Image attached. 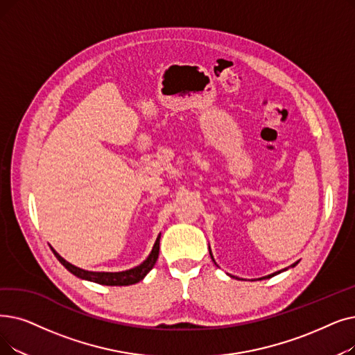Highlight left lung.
<instances>
[{
  "label": "left lung",
  "mask_w": 355,
  "mask_h": 355,
  "mask_svg": "<svg viewBox=\"0 0 355 355\" xmlns=\"http://www.w3.org/2000/svg\"><path fill=\"white\" fill-rule=\"evenodd\" d=\"M210 257H211V259H213V255H211V251H210ZM214 261V259H213ZM216 264V263H214ZM299 264V261H297V263H295V264H291L290 267H296ZM287 268H284V270H280V271H277V272H272V274H270V275H266V277H263V279H270V277H274V275H277V274H280L282 271H286Z\"/></svg>",
  "instance_id": "8db88e82"
}]
</instances>
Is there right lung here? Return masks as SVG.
<instances>
[{"mask_svg":"<svg viewBox=\"0 0 355 355\" xmlns=\"http://www.w3.org/2000/svg\"><path fill=\"white\" fill-rule=\"evenodd\" d=\"M159 239H161V234L158 235L149 257L144 261L141 266L126 270V271H119V272H104V271L100 272V271H87V270L78 268V267L72 266L71 263H68V261H65L52 248V246H51V250L53 251L55 257L59 259V263L62 264L69 272L78 277V279L94 282V283L104 284V286H130V284L139 283L141 280H144V277L153 268V266H155L157 259H158V254H159Z\"/></svg>","mask_w":355,"mask_h":355,"instance_id":"1","label":"right lung"}]
</instances>
